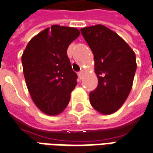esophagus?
Instances as JSON below:
<instances>
[{
    "instance_id": "1",
    "label": "esophagus",
    "mask_w": 153,
    "mask_h": 153,
    "mask_svg": "<svg viewBox=\"0 0 153 153\" xmlns=\"http://www.w3.org/2000/svg\"><path fill=\"white\" fill-rule=\"evenodd\" d=\"M84 74V71H80V72H79V73H78V75H79V78L80 79H81L83 78Z\"/></svg>"
}]
</instances>
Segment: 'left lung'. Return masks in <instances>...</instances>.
Segmentation results:
<instances>
[{
    "instance_id": "1",
    "label": "left lung",
    "mask_w": 153,
    "mask_h": 153,
    "mask_svg": "<svg viewBox=\"0 0 153 153\" xmlns=\"http://www.w3.org/2000/svg\"><path fill=\"white\" fill-rule=\"evenodd\" d=\"M94 59L99 84L89 94L92 107L102 114L119 109L128 97L137 69L136 55L128 44L102 25L81 30Z\"/></svg>"
}]
</instances>
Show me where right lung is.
Segmentation results:
<instances>
[{
	"instance_id": "add662e5",
	"label": "right lung",
	"mask_w": 153,
	"mask_h": 153,
	"mask_svg": "<svg viewBox=\"0 0 153 153\" xmlns=\"http://www.w3.org/2000/svg\"><path fill=\"white\" fill-rule=\"evenodd\" d=\"M80 35L74 27L53 25L34 36L21 56L26 86L36 107L47 115L65 108L77 84L67 50Z\"/></svg>"
}]
</instances>
